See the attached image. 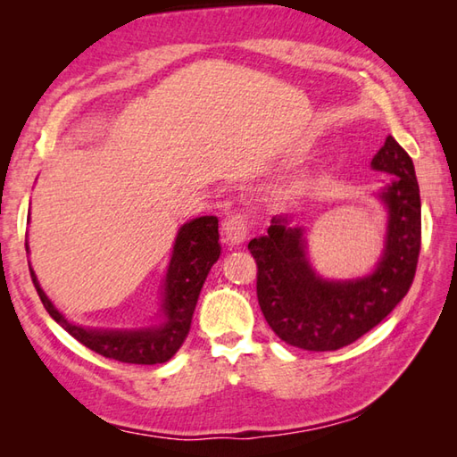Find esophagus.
<instances>
[{
  "instance_id": "obj_1",
  "label": "esophagus",
  "mask_w": 457,
  "mask_h": 457,
  "mask_svg": "<svg viewBox=\"0 0 457 457\" xmlns=\"http://www.w3.org/2000/svg\"><path fill=\"white\" fill-rule=\"evenodd\" d=\"M223 236H226L228 245H241L249 236V221L244 213H231L226 220H223Z\"/></svg>"
}]
</instances>
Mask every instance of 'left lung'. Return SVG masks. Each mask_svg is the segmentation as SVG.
Instances as JSON below:
<instances>
[{"instance_id":"8db88e82","label":"left lung","mask_w":457,"mask_h":457,"mask_svg":"<svg viewBox=\"0 0 457 457\" xmlns=\"http://www.w3.org/2000/svg\"><path fill=\"white\" fill-rule=\"evenodd\" d=\"M371 169L395 177L378 190L386 210L383 253L371 273L320 277L308 257L303 226L275 216L265 236L249 241L257 261V298L270 329L308 352L353 344L393 312L409 293L420 253V190L412 159L391 135Z\"/></svg>"}]
</instances>
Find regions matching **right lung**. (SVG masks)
<instances>
[{"label":"right lung","mask_w":457,"mask_h":457,"mask_svg":"<svg viewBox=\"0 0 457 457\" xmlns=\"http://www.w3.org/2000/svg\"><path fill=\"white\" fill-rule=\"evenodd\" d=\"M220 253L216 216H200L180 226L164 275L159 320L141 328H90L71 322L45 295L31 265L29 270L46 312L82 345L121 363L154 365L169 361L187 339L200 290Z\"/></svg>","instance_id":"1"}]
</instances>
